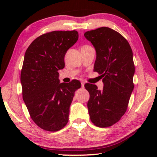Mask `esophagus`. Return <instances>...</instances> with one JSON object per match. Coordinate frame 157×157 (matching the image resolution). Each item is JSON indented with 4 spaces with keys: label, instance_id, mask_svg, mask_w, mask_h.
<instances>
[{
    "label": "esophagus",
    "instance_id": "1",
    "mask_svg": "<svg viewBox=\"0 0 157 157\" xmlns=\"http://www.w3.org/2000/svg\"><path fill=\"white\" fill-rule=\"evenodd\" d=\"M81 84H82V88H84V82H82Z\"/></svg>",
    "mask_w": 157,
    "mask_h": 157
}]
</instances>
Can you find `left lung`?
Here are the masks:
<instances>
[{"label": "left lung", "mask_w": 157, "mask_h": 157, "mask_svg": "<svg viewBox=\"0 0 157 157\" xmlns=\"http://www.w3.org/2000/svg\"><path fill=\"white\" fill-rule=\"evenodd\" d=\"M96 50L94 71L102 76V91L86 84L89 92L87 103L90 119L95 126L108 127L121 120L126 112L134 89L135 67L128 41L118 32L102 27L84 33Z\"/></svg>", "instance_id": "8db88e82"}]
</instances>
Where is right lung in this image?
<instances>
[{"label":"right lung","mask_w":157,"mask_h":157,"mask_svg":"<svg viewBox=\"0 0 157 157\" xmlns=\"http://www.w3.org/2000/svg\"><path fill=\"white\" fill-rule=\"evenodd\" d=\"M78 36L75 30L50 32L34 39L25 51L21 72L23 99L32 120L46 131L66 125L75 91L81 87L77 79L59 83L58 73Z\"/></svg>","instance_id":"right-lung-1"}]
</instances>
